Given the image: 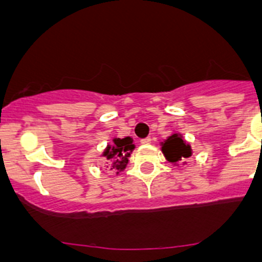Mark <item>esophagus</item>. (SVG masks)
<instances>
[{
    "label": "esophagus",
    "mask_w": 262,
    "mask_h": 262,
    "mask_svg": "<svg viewBox=\"0 0 262 262\" xmlns=\"http://www.w3.org/2000/svg\"><path fill=\"white\" fill-rule=\"evenodd\" d=\"M141 143H142V145H150V143H151V138H150V137H147V138L142 139V141H141Z\"/></svg>",
    "instance_id": "34e87169"
}]
</instances>
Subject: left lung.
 <instances>
[{
  "label": "left lung",
  "instance_id": "left-lung-1",
  "mask_svg": "<svg viewBox=\"0 0 262 262\" xmlns=\"http://www.w3.org/2000/svg\"><path fill=\"white\" fill-rule=\"evenodd\" d=\"M160 145L161 152L164 154L165 159L173 165H178L180 163L186 164V160L192 155L191 146L189 145L187 141H185L182 134L178 132L170 134Z\"/></svg>",
  "mask_w": 262,
  "mask_h": 262
}]
</instances>
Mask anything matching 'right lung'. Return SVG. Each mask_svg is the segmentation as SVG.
Masks as SVG:
<instances>
[{
  "label": "right lung",
  "instance_id": "right-lung-1",
  "mask_svg": "<svg viewBox=\"0 0 262 262\" xmlns=\"http://www.w3.org/2000/svg\"><path fill=\"white\" fill-rule=\"evenodd\" d=\"M136 148L132 137H124V138H114L112 145H107L102 156L107 159V164L111 169L116 170V174L123 172L129 163V156Z\"/></svg>",
  "mask_w": 262,
  "mask_h": 262
}]
</instances>
